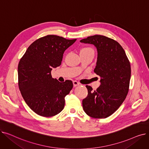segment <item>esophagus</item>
<instances>
[{
	"label": "esophagus",
	"instance_id": "obj_1",
	"mask_svg": "<svg viewBox=\"0 0 149 149\" xmlns=\"http://www.w3.org/2000/svg\"><path fill=\"white\" fill-rule=\"evenodd\" d=\"M73 84H74V87H76V86H79L80 83L78 82V81H73Z\"/></svg>",
	"mask_w": 149,
	"mask_h": 149
}]
</instances>
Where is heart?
<instances>
[{"instance_id": "obj_1", "label": "heart", "mask_w": 149, "mask_h": 149, "mask_svg": "<svg viewBox=\"0 0 149 149\" xmlns=\"http://www.w3.org/2000/svg\"><path fill=\"white\" fill-rule=\"evenodd\" d=\"M84 52H93V50L91 48H89V47H84V48H83L80 50V53Z\"/></svg>"}]
</instances>
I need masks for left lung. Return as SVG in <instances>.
Returning <instances> with one entry per match:
<instances>
[{
	"label": "left lung",
	"instance_id": "1",
	"mask_svg": "<svg viewBox=\"0 0 149 149\" xmlns=\"http://www.w3.org/2000/svg\"><path fill=\"white\" fill-rule=\"evenodd\" d=\"M80 42L94 45L98 57L94 72L101 78V85L93 91L86 86L88 96L83 100V110L94 118H105L113 114L126 99L131 77L130 61L123 47L115 40L95 35Z\"/></svg>",
	"mask_w": 149,
	"mask_h": 149
}]
</instances>
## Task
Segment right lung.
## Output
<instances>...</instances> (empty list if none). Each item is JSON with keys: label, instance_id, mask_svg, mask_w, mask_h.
Returning <instances> with one entry per match:
<instances>
[{"label": "right lung", "instance_id": "right-lung-1", "mask_svg": "<svg viewBox=\"0 0 149 149\" xmlns=\"http://www.w3.org/2000/svg\"><path fill=\"white\" fill-rule=\"evenodd\" d=\"M76 40L55 35L41 37L28 47L20 60L19 88L27 105L37 115L53 116L63 109L65 97L73 83L53 79L51 70L61 65L65 51Z\"/></svg>", "mask_w": 149, "mask_h": 149}]
</instances>
